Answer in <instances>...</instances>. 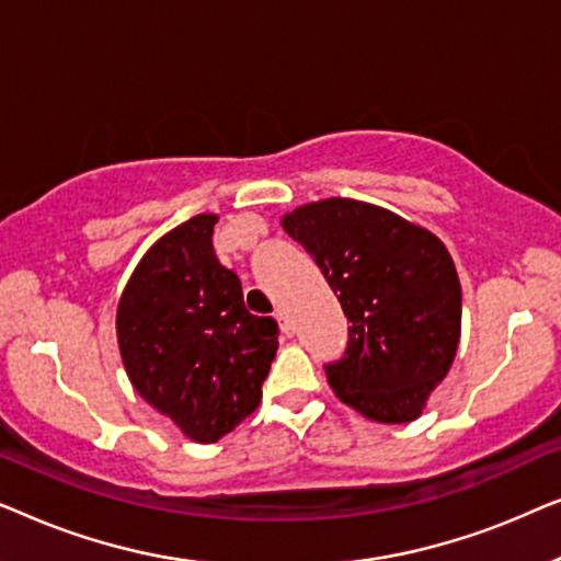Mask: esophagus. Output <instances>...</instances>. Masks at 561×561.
Returning <instances> with one entry per match:
<instances>
[{"instance_id":"1","label":"esophagus","mask_w":561,"mask_h":561,"mask_svg":"<svg viewBox=\"0 0 561 561\" xmlns=\"http://www.w3.org/2000/svg\"><path fill=\"white\" fill-rule=\"evenodd\" d=\"M275 319H278V324H280V332H283V334H286V336H290V334H294V332H296L294 321H290V319H288V317H286V313H283V311H278V313H275Z\"/></svg>"}]
</instances>
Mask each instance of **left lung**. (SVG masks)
Instances as JSON below:
<instances>
[{
    "instance_id": "8db88e82",
    "label": "left lung",
    "mask_w": 561,
    "mask_h": 561,
    "mask_svg": "<svg viewBox=\"0 0 561 561\" xmlns=\"http://www.w3.org/2000/svg\"><path fill=\"white\" fill-rule=\"evenodd\" d=\"M347 317V347L324 365L342 403L380 421L419 419L459 344L462 290L449 252L380 206L327 198L283 219Z\"/></svg>"
}]
</instances>
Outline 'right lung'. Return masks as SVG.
I'll use <instances>...</instances> for the list:
<instances>
[{
	"mask_svg": "<svg viewBox=\"0 0 561 561\" xmlns=\"http://www.w3.org/2000/svg\"><path fill=\"white\" fill-rule=\"evenodd\" d=\"M214 214L152 244L117 309L119 352L137 393L194 442L250 416L278 350V324L244 309L240 278L214 255Z\"/></svg>",
	"mask_w": 561,
	"mask_h": 561,
	"instance_id": "1",
	"label": "right lung"
}]
</instances>
